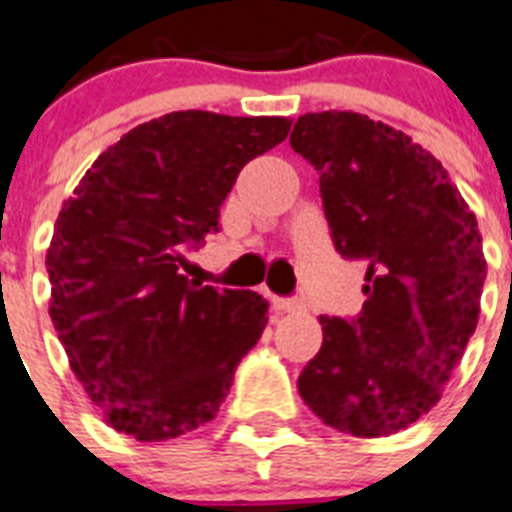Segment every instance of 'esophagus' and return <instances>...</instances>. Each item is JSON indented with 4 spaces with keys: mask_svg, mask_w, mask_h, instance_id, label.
I'll return each instance as SVG.
<instances>
[{
    "mask_svg": "<svg viewBox=\"0 0 512 512\" xmlns=\"http://www.w3.org/2000/svg\"><path fill=\"white\" fill-rule=\"evenodd\" d=\"M273 305H276V310H281V313H294V310H302L305 302L297 297H284V299H276Z\"/></svg>",
    "mask_w": 512,
    "mask_h": 512,
    "instance_id": "obj_1",
    "label": "esophagus"
}]
</instances>
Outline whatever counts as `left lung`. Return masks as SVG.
<instances>
[{"label": "left lung", "mask_w": 512, "mask_h": 512, "mask_svg": "<svg viewBox=\"0 0 512 512\" xmlns=\"http://www.w3.org/2000/svg\"><path fill=\"white\" fill-rule=\"evenodd\" d=\"M289 144L321 176L336 252L368 265L357 318L321 315L299 394L344 434H397L439 402L479 323L476 215L442 162L368 115L307 112Z\"/></svg>", "instance_id": "1"}]
</instances>
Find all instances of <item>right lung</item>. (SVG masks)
Returning <instances> with one entry per match:
<instances>
[{
	"instance_id": "obj_1",
	"label": "right lung",
	"mask_w": 512,
	"mask_h": 512,
	"mask_svg": "<svg viewBox=\"0 0 512 512\" xmlns=\"http://www.w3.org/2000/svg\"><path fill=\"white\" fill-rule=\"evenodd\" d=\"M286 118L184 110L141 123L94 160L47 252L70 368L115 431L165 442L213 421L268 323L247 289L186 278L218 234L239 170L286 139Z\"/></svg>"
}]
</instances>
